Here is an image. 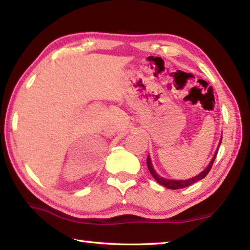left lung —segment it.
<instances>
[{
    "label": "left lung",
    "mask_w": 250,
    "mask_h": 250,
    "mask_svg": "<svg viewBox=\"0 0 250 250\" xmlns=\"http://www.w3.org/2000/svg\"><path fill=\"white\" fill-rule=\"evenodd\" d=\"M220 144H221V142H220ZM217 149H219V148H217ZM216 155H217V151H216V153L214 154V156H213L211 163H210V164H208V166L207 167L206 169H204L202 172H200V174H199L198 176L192 177V178L187 179V180H169V179H164V178H163V177L158 176V175L156 174V172H155V170H154L153 166H152L151 158H149V156H147L146 163H147V167H148L149 172H151L152 176L154 177V179H155L158 184L162 185V186H164V187L168 188V189H174V190H176V189H181V188L189 187L190 185H192V184H194V183H197V181L203 179L204 177H206V176L208 174V172H210V170H211V168H212V166H213V163H214V161H215Z\"/></svg>",
    "instance_id": "obj_1"
}]
</instances>
